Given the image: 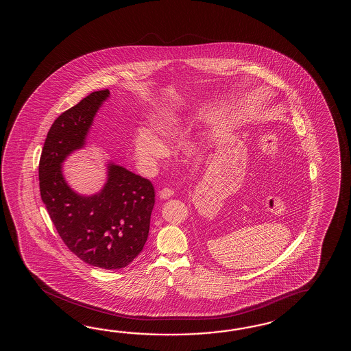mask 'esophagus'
I'll use <instances>...</instances> for the list:
<instances>
[{
	"label": "esophagus",
	"instance_id": "1",
	"mask_svg": "<svg viewBox=\"0 0 351 351\" xmlns=\"http://www.w3.org/2000/svg\"><path fill=\"white\" fill-rule=\"evenodd\" d=\"M173 192L171 188H163L160 192H159V197L162 198V199H168V198H171L172 197Z\"/></svg>",
	"mask_w": 351,
	"mask_h": 351
}]
</instances>
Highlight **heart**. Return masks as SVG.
<instances>
[{"instance_id":"heart-1","label":"heart","mask_w":351,"mask_h":351,"mask_svg":"<svg viewBox=\"0 0 351 351\" xmlns=\"http://www.w3.org/2000/svg\"><path fill=\"white\" fill-rule=\"evenodd\" d=\"M182 133V120L176 115H163L152 121V132L139 129L133 138L134 154L147 171H156L159 163L167 157L168 150L160 141L172 142ZM193 145L186 147L188 156H194Z\"/></svg>"}]
</instances>
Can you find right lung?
<instances>
[{"label":"right lung","instance_id":"1","mask_svg":"<svg viewBox=\"0 0 351 351\" xmlns=\"http://www.w3.org/2000/svg\"><path fill=\"white\" fill-rule=\"evenodd\" d=\"M109 95L108 89L94 91L53 121L40 157L38 180L41 199L67 248L91 266L119 269L147 242L154 186L149 179L109 163L104 188L80 195L67 186L61 169L67 156L85 145L94 117Z\"/></svg>","mask_w":351,"mask_h":351}]
</instances>
